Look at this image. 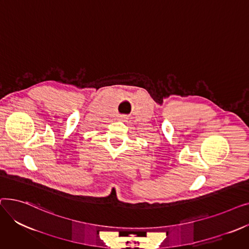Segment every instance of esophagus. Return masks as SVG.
Listing matches in <instances>:
<instances>
[{
  "label": "esophagus",
  "mask_w": 249,
  "mask_h": 249,
  "mask_svg": "<svg viewBox=\"0 0 249 249\" xmlns=\"http://www.w3.org/2000/svg\"><path fill=\"white\" fill-rule=\"evenodd\" d=\"M119 119H120V120H124V119H126V117H125L124 115H120V116H119Z\"/></svg>",
  "instance_id": "esophagus-1"
}]
</instances>
